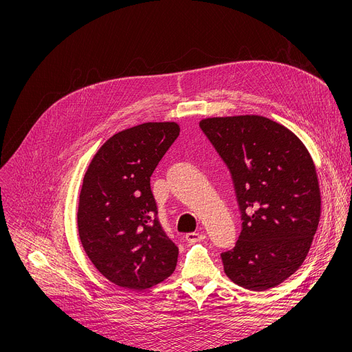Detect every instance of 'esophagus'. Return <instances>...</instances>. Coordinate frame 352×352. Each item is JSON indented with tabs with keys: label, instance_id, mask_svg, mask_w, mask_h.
Masks as SVG:
<instances>
[{
	"label": "esophagus",
	"instance_id": "34e87169",
	"mask_svg": "<svg viewBox=\"0 0 352 352\" xmlns=\"http://www.w3.org/2000/svg\"><path fill=\"white\" fill-rule=\"evenodd\" d=\"M205 239H206V236L204 233H188L185 236V240L188 243H197V241H202Z\"/></svg>",
	"mask_w": 352,
	"mask_h": 352
}]
</instances>
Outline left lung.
I'll list each match as a JSON object with an SVG mask.
<instances>
[{"label": "left lung", "instance_id": "1", "mask_svg": "<svg viewBox=\"0 0 352 352\" xmlns=\"http://www.w3.org/2000/svg\"><path fill=\"white\" fill-rule=\"evenodd\" d=\"M228 166L241 213L234 248L221 252L226 275L250 291H267L303 264L320 220V188L305 144L258 115L199 122Z\"/></svg>", "mask_w": 352, "mask_h": 352}]
</instances>
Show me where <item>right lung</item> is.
<instances>
[{
    "mask_svg": "<svg viewBox=\"0 0 352 352\" xmlns=\"http://www.w3.org/2000/svg\"><path fill=\"white\" fill-rule=\"evenodd\" d=\"M178 135L175 122L124 129L101 146L84 175L81 244L95 268L126 289H147L177 267L178 247L160 225L150 177Z\"/></svg>",
    "mask_w": 352,
    "mask_h": 352,
    "instance_id": "obj_1",
    "label": "right lung"
}]
</instances>
